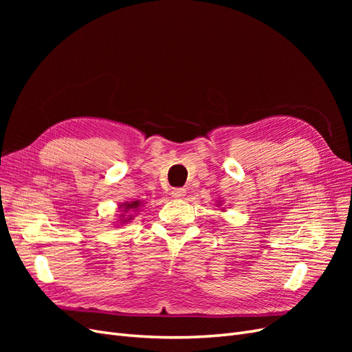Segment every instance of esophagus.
Returning a JSON list of instances; mask_svg holds the SVG:
<instances>
[{
  "mask_svg": "<svg viewBox=\"0 0 352 352\" xmlns=\"http://www.w3.org/2000/svg\"><path fill=\"white\" fill-rule=\"evenodd\" d=\"M185 195H186V189H184V188H176V189L172 190V197L176 198V199L184 198Z\"/></svg>",
  "mask_w": 352,
  "mask_h": 352,
  "instance_id": "obj_1",
  "label": "esophagus"
}]
</instances>
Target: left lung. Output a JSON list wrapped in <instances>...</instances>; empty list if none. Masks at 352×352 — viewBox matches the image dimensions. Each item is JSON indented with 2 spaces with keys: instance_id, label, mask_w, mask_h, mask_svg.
Returning a JSON list of instances; mask_svg holds the SVG:
<instances>
[{
  "instance_id": "8db88e82",
  "label": "left lung",
  "mask_w": 352,
  "mask_h": 352,
  "mask_svg": "<svg viewBox=\"0 0 352 352\" xmlns=\"http://www.w3.org/2000/svg\"><path fill=\"white\" fill-rule=\"evenodd\" d=\"M221 202H223V201H221ZM221 202H217V204H216V206H217V207H220V206H221ZM221 211H225V210H221Z\"/></svg>"
}]
</instances>
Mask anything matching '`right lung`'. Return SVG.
I'll use <instances>...</instances> for the list:
<instances>
[{
	"label": "right lung",
	"instance_id": "add662e5",
	"mask_svg": "<svg viewBox=\"0 0 352 352\" xmlns=\"http://www.w3.org/2000/svg\"><path fill=\"white\" fill-rule=\"evenodd\" d=\"M144 202L140 199H135V201H126L123 204H119V219L116 221V226H124L126 223H131L133 220V214H136L140 208H142Z\"/></svg>",
	"mask_w": 352,
	"mask_h": 352
}]
</instances>
